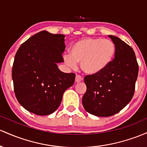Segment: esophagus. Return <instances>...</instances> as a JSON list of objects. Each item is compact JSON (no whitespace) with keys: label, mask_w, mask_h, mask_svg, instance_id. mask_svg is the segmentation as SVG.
<instances>
[{"label":"esophagus","mask_w":147,"mask_h":147,"mask_svg":"<svg viewBox=\"0 0 147 147\" xmlns=\"http://www.w3.org/2000/svg\"><path fill=\"white\" fill-rule=\"evenodd\" d=\"M82 79H83V78H82V77L81 76L78 75V74H77L76 76L75 80H76V82H79L82 81Z\"/></svg>","instance_id":"obj_1"}]
</instances>
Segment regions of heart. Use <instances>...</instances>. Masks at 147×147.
<instances>
[{
  "label": "heart",
  "mask_w": 147,
  "mask_h": 147,
  "mask_svg": "<svg viewBox=\"0 0 147 147\" xmlns=\"http://www.w3.org/2000/svg\"><path fill=\"white\" fill-rule=\"evenodd\" d=\"M70 53L63 57L66 65L75 68L77 62H80L82 70L92 75L102 72L111 63L116 47L110 39L87 37L74 44Z\"/></svg>",
  "instance_id": "obj_1"
}]
</instances>
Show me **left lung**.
Returning a JSON list of instances; mask_svg holds the SVG:
<instances>
[{
    "label": "left lung",
    "instance_id": "obj_1",
    "mask_svg": "<svg viewBox=\"0 0 147 147\" xmlns=\"http://www.w3.org/2000/svg\"><path fill=\"white\" fill-rule=\"evenodd\" d=\"M109 37L116 47L115 58L102 72L84 78L87 91L82 105L87 113L98 117L115 115L131 101L139 69L133 49L119 38Z\"/></svg>",
    "mask_w": 147,
    "mask_h": 147
}]
</instances>
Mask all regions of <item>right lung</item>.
<instances>
[{"label":"right lung","mask_w":147,"mask_h":147,"mask_svg":"<svg viewBox=\"0 0 147 147\" xmlns=\"http://www.w3.org/2000/svg\"><path fill=\"white\" fill-rule=\"evenodd\" d=\"M64 34L41 31L19 48L12 67L13 83L18 101L37 115L55 112L62 95L75 80L74 73H64L57 63L64 62Z\"/></svg>","instance_id":"1"}]
</instances>
